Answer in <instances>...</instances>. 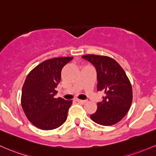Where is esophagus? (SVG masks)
<instances>
[{"label":"esophagus","mask_w":156,"mask_h":156,"mask_svg":"<svg viewBox=\"0 0 156 156\" xmlns=\"http://www.w3.org/2000/svg\"><path fill=\"white\" fill-rule=\"evenodd\" d=\"M76 101H77L79 103H81V104H85V103L86 102V100H82V99H76Z\"/></svg>","instance_id":"34e87169"}]
</instances>
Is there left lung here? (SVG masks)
<instances>
[{
	"instance_id": "obj_1",
	"label": "left lung",
	"mask_w": 156,
	"mask_h": 156,
	"mask_svg": "<svg viewBox=\"0 0 156 156\" xmlns=\"http://www.w3.org/2000/svg\"><path fill=\"white\" fill-rule=\"evenodd\" d=\"M94 65L97 73V90L105 93L102 101L97 103V110L90 115L96 123L104 126L116 124L127 114L133 100L130 80L115 59L107 56H83Z\"/></svg>"
}]
</instances>
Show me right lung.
<instances>
[{
    "label": "right lung",
    "instance_id": "right-lung-1",
    "mask_svg": "<svg viewBox=\"0 0 156 156\" xmlns=\"http://www.w3.org/2000/svg\"><path fill=\"white\" fill-rule=\"evenodd\" d=\"M72 57L47 59L28 74L22 88L21 105L32 125L44 130H54L66 122L71 100L55 98L62 68Z\"/></svg>",
    "mask_w": 156,
    "mask_h": 156
}]
</instances>
